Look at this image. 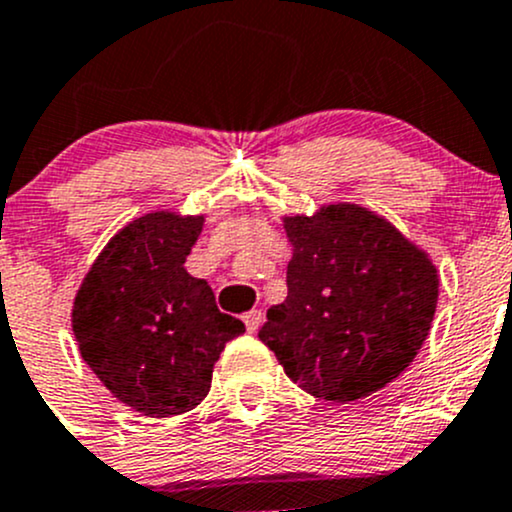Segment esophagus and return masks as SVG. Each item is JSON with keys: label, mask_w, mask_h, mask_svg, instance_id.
Segmentation results:
<instances>
[{"label": "esophagus", "mask_w": 512, "mask_h": 512, "mask_svg": "<svg viewBox=\"0 0 512 512\" xmlns=\"http://www.w3.org/2000/svg\"><path fill=\"white\" fill-rule=\"evenodd\" d=\"M244 323H246V330H249V333H256L263 323V313L261 310H249V313L244 315Z\"/></svg>", "instance_id": "34e87169"}]
</instances>
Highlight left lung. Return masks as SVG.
Returning a JSON list of instances; mask_svg holds the SVG:
<instances>
[{"label":"left lung","mask_w":512,"mask_h":512,"mask_svg":"<svg viewBox=\"0 0 512 512\" xmlns=\"http://www.w3.org/2000/svg\"><path fill=\"white\" fill-rule=\"evenodd\" d=\"M288 295L258 330L288 377L325 402H355L409 367L439 300L431 258L357 204L286 217Z\"/></svg>","instance_id":"obj_1"}]
</instances>
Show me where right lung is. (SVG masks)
Here are the masks:
<instances>
[{
	"mask_svg": "<svg viewBox=\"0 0 512 512\" xmlns=\"http://www.w3.org/2000/svg\"><path fill=\"white\" fill-rule=\"evenodd\" d=\"M204 217L152 212L108 241L73 300V335L86 365L145 416L197 407L214 362L244 323L221 313L204 278L184 268Z\"/></svg>",
	"mask_w": 512,
	"mask_h": 512,
	"instance_id": "add662e5",
	"label": "right lung"
}]
</instances>
